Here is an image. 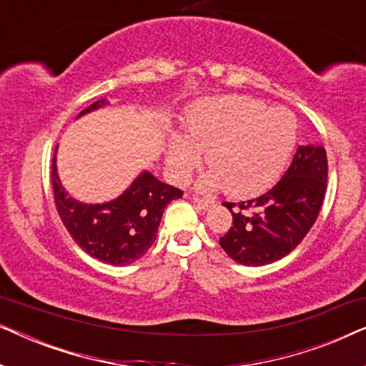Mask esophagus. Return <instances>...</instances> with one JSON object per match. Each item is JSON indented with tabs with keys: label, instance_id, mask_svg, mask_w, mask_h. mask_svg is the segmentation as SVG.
Returning a JSON list of instances; mask_svg holds the SVG:
<instances>
[{
	"label": "esophagus",
	"instance_id": "obj_1",
	"mask_svg": "<svg viewBox=\"0 0 366 366\" xmlns=\"http://www.w3.org/2000/svg\"><path fill=\"white\" fill-rule=\"evenodd\" d=\"M193 203L197 204L198 208H202V209H208V208L213 207V199L199 198V197H193Z\"/></svg>",
	"mask_w": 366,
	"mask_h": 366
}]
</instances>
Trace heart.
<instances>
[{"label": "heart", "mask_w": 366, "mask_h": 366, "mask_svg": "<svg viewBox=\"0 0 366 366\" xmlns=\"http://www.w3.org/2000/svg\"><path fill=\"white\" fill-rule=\"evenodd\" d=\"M297 142V119L285 108H267L249 97H223L194 104L187 117V138L172 134L168 167L177 179L199 163L212 169L203 188L223 187L232 197H252L272 187Z\"/></svg>", "instance_id": "obj_1"}]
</instances>
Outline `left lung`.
Returning <instances> with one entry per match:
<instances>
[{"instance_id":"obj_1","label":"left lung","mask_w":366,"mask_h":366,"mask_svg":"<svg viewBox=\"0 0 366 366\" xmlns=\"http://www.w3.org/2000/svg\"><path fill=\"white\" fill-rule=\"evenodd\" d=\"M327 177L325 148L298 147L287 173L269 192L238 204L223 203L232 212L233 223L219 238L222 248L247 267H262L287 257L317 222Z\"/></svg>"}]
</instances>
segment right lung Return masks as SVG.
I'll return each mask as SVG.
<instances>
[{"instance_id":"1","label":"right lung","mask_w":366,"mask_h":366,"mask_svg":"<svg viewBox=\"0 0 366 366\" xmlns=\"http://www.w3.org/2000/svg\"><path fill=\"white\" fill-rule=\"evenodd\" d=\"M104 104H108L107 99H98L78 117ZM51 182L58 214L74 243L89 257L113 267H124L142 258L157 239L167 204L183 197L182 189L169 187L144 172L113 202L79 203L69 197L59 182L56 154L53 157Z\"/></svg>"}]
</instances>
